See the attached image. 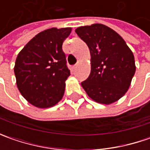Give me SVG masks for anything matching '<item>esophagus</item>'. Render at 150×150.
I'll return each mask as SVG.
<instances>
[{
	"label": "esophagus",
	"instance_id": "obj_1",
	"mask_svg": "<svg viewBox=\"0 0 150 150\" xmlns=\"http://www.w3.org/2000/svg\"><path fill=\"white\" fill-rule=\"evenodd\" d=\"M77 66H78V64H76V65H74V66L72 67V69H73V70H75V69H76V67H77Z\"/></svg>",
	"mask_w": 150,
	"mask_h": 150
}]
</instances>
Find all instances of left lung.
<instances>
[{
	"instance_id": "left-lung-1",
	"label": "left lung",
	"mask_w": 150,
	"mask_h": 150,
	"mask_svg": "<svg viewBox=\"0 0 150 150\" xmlns=\"http://www.w3.org/2000/svg\"><path fill=\"white\" fill-rule=\"evenodd\" d=\"M75 32L91 54V72L82 87L97 103L118 101L128 91L135 73L132 51L121 36L105 25L80 26Z\"/></svg>"
}]
</instances>
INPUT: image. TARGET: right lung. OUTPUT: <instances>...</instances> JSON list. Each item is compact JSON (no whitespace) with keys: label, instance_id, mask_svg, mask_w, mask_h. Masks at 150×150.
Listing matches in <instances>:
<instances>
[{"label":"right lung","instance_id":"add662e5","mask_svg":"<svg viewBox=\"0 0 150 150\" xmlns=\"http://www.w3.org/2000/svg\"><path fill=\"white\" fill-rule=\"evenodd\" d=\"M71 27L50 28L38 33L17 55L14 72L17 88L38 108H49L62 99L70 75L62 43Z\"/></svg>","mask_w":150,"mask_h":150}]
</instances>
